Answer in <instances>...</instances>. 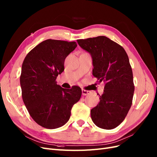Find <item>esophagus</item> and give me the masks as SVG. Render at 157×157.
<instances>
[{"mask_svg":"<svg viewBox=\"0 0 157 157\" xmlns=\"http://www.w3.org/2000/svg\"><path fill=\"white\" fill-rule=\"evenodd\" d=\"M90 93H91V92L88 91V90H84V89L82 90V94L83 96H86V95H88Z\"/></svg>","mask_w":157,"mask_h":157,"instance_id":"obj_1","label":"esophagus"}]
</instances>
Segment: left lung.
<instances>
[{"label":"left lung","instance_id":"obj_1","mask_svg":"<svg viewBox=\"0 0 157 157\" xmlns=\"http://www.w3.org/2000/svg\"><path fill=\"white\" fill-rule=\"evenodd\" d=\"M77 42L92 56L94 77L105 83L99 103L91 109L92 120L99 128L113 129L124 120L132 104L134 84L129 58L121 45L105 36Z\"/></svg>","mask_w":157,"mask_h":157}]
</instances>
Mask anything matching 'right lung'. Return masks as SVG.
<instances>
[{
    "label": "right lung",
    "instance_id": "add662e5",
    "mask_svg": "<svg viewBox=\"0 0 157 157\" xmlns=\"http://www.w3.org/2000/svg\"><path fill=\"white\" fill-rule=\"evenodd\" d=\"M77 46L76 42L48 39L27 54L20 76L23 101L30 116L48 129L63 126L75 103L81 97L78 86L65 89L56 78L64 71L65 59Z\"/></svg>",
    "mask_w": 157,
    "mask_h": 157
}]
</instances>
